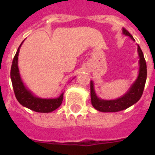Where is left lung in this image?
I'll return each instance as SVG.
<instances>
[{
	"label": "left lung",
	"mask_w": 155,
	"mask_h": 155,
	"mask_svg": "<svg viewBox=\"0 0 155 155\" xmlns=\"http://www.w3.org/2000/svg\"><path fill=\"white\" fill-rule=\"evenodd\" d=\"M123 33L130 37V39L134 41L130 33L125 28H123ZM137 51L139 55V74L137 78L134 81V84L130 86L125 94L117 99L114 100H104L101 99L96 95V93L94 89V84L91 81V100L93 107L97 110L103 113H115L119 111L124 110L134 104L137 103L139 99L141 98L144 89L146 79H147V64L143 57L141 49L137 45Z\"/></svg>",
	"instance_id": "obj_1"
}]
</instances>
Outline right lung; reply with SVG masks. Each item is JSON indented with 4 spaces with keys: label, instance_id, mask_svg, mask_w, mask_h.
<instances>
[{
    "label": "right lung",
    "instance_id": "1",
    "mask_svg": "<svg viewBox=\"0 0 155 155\" xmlns=\"http://www.w3.org/2000/svg\"><path fill=\"white\" fill-rule=\"evenodd\" d=\"M19 46L16 54L12 61L11 68V79L15 97L18 102L25 107L33 110L37 113H50L61 106L64 98V93L57 98H41L35 96L29 90H28L19 74L18 59V53L21 44Z\"/></svg>",
    "mask_w": 155,
    "mask_h": 155
}]
</instances>
